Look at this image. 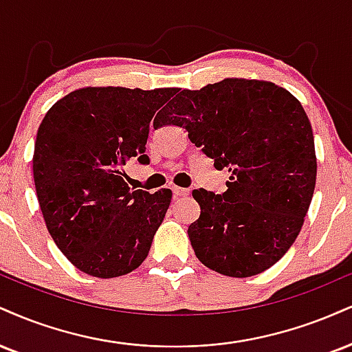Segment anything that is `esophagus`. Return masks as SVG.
Here are the masks:
<instances>
[{
    "label": "esophagus",
    "mask_w": 352,
    "mask_h": 352,
    "mask_svg": "<svg viewBox=\"0 0 352 352\" xmlns=\"http://www.w3.org/2000/svg\"><path fill=\"white\" fill-rule=\"evenodd\" d=\"M172 192H173V197H177V198H184L190 195L188 188H182V187H172Z\"/></svg>",
    "instance_id": "obj_1"
}]
</instances>
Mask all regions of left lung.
Listing matches in <instances>:
<instances>
[{"label":"left lung","mask_w":352,"mask_h":352,"mask_svg":"<svg viewBox=\"0 0 352 352\" xmlns=\"http://www.w3.org/2000/svg\"><path fill=\"white\" fill-rule=\"evenodd\" d=\"M159 120L184 128L217 170L230 173L223 195L193 190L201 211L188 238L201 264L238 278L272 267L297 239L316 184L300 101L272 82L224 78L182 90Z\"/></svg>","instance_id":"left-lung-1"}]
</instances>
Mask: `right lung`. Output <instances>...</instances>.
<instances>
[{
    "label": "right lung",
    "instance_id": "right-lung-1",
    "mask_svg": "<svg viewBox=\"0 0 352 352\" xmlns=\"http://www.w3.org/2000/svg\"><path fill=\"white\" fill-rule=\"evenodd\" d=\"M177 88L87 87L58 100L34 146V184L54 243L82 272L113 278L149 254L172 192L131 190L124 165L146 152L155 111Z\"/></svg>",
    "mask_w": 352,
    "mask_h": 352
}]
</instances>
